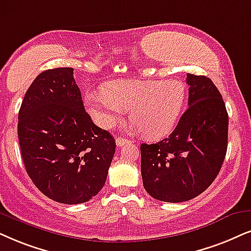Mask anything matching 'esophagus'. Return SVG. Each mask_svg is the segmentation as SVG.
Wrapping results in <instances>:
<instances>
[{
  "mask_svg": "<svg viewBox=\"0 0 251 251\" xmlns=\"http://www.w3.org/2000/svg\"><path fill=\"white\" fill-rule=\"evenodd\" d=\"M129 140H127V139H124V138H122V136H118V138L116 139V144H117V146H118V147H122V146H124V145H126V144H129Z\"/></svg>",
  "mask_w": 251,
  "mask_h": 251,
  "instance_id": "obj_1",
  "label": "esophagus"
}]
</instances>
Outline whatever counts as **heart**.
<instances>
[{"label": "heart", "mask_w": 251, "mask_h": 251, "mask_svg": "<svg viewBox=\"0 0 251 251\" xmlns=\"http://www.w3.org/2000/svg\"><path fill=\"white\" fill-rule=\"evenodd\" d=\"M186 88L178 80H116L103 84L102 93L88 94L84 104L98 125L110 128L126 110L136 132L160 139L173 131L185 104Z\"/></svg>", "instance_id": "b5f03b06"}]
</instances>
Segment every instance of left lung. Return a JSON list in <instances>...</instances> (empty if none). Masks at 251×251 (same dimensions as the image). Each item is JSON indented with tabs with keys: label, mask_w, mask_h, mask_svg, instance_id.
<instances>
[{
	"label": "left lung",
	"mask_w": 251,
	"mask_h": 251,
	"mask_svg": "<svg viewBox=\"0 0 251 251\" xmlns=\"http://www.w3.org/2000/svg\"><path fill=\"white\" fill-rule=\"evenodd\" d=\"M189 107L173 133L156 142L142 144L144 188L161 201L195 198L213 183L228 145V113L211 78L186 74Z\"/></svg>",
	"instance_id": "left-lung-1"
}]
</instances>
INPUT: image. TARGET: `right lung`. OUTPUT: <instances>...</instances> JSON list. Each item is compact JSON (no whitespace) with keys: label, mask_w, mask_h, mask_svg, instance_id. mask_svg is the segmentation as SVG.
Instances as JSON below:
<instances>
[{"label":"right lung","mask_w":251,"mask_h":251,"mask_svg":"<svg viewBox=\"0 0 251 251\" xmlns=\"http://www.w3.org/2000/svg\"><path fill=\"white\" fill-rule=\"evenodd\" d=\"M74 69L40 73L18 112V140L27 175L52 201H90L105 184L116 151L113 136L85 112Z\"/></svg>","instance_id":"right-lung-1"}]
</instances>
